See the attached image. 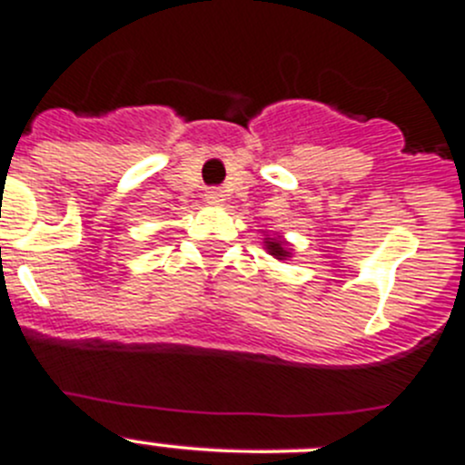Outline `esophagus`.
I'll return each instance as SVG.
<instances>
[{
	"instance_id": "obj_1",
	"label": "esophagus",
	"mask_w": 465,
	"mask_h": 465,
	"mask_svg": "<svg viewBox=\"0 0 465 465\" xmlns=\"http://www.w3.org/2000/svg\"><path fill=\"white\" fill-rule=\"evenodd\" d=\"M204 200H207L210 204H221L225 200V195L221 189H207L204 191Z\"/></svg>"
}]
</instances>
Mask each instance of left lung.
I'll use <instances>...</instances> for the list:
<instances>
[{
	"label": "left lung",
	"instance_id": "1",
	"mask_svg": "<svg viewBox=\"0 0 465 465\" xmlns=\"http://www.w3.org/2000/svg\"><path fill=\"white\" fill-rule=\"evenodd\" d=\"M265 251L272 255V258H276V261H291L292 258V249H291V242L283 240V235H274L265 237Z\"/></svg>",
	"mask_w": 465,
	"mask_h": 465
}]
</instances>
